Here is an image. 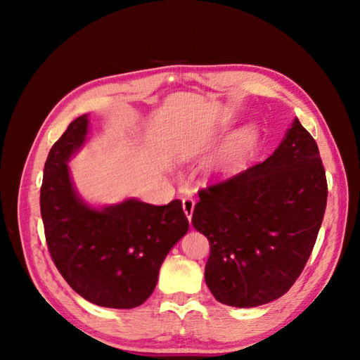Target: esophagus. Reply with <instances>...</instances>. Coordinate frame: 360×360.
<instances>
[{
    "mask_svg": "<svg viewBox=\"0 0 360 360\" xmlns=\"http://www.w3.org/2000/svg\"><path fill=\"white\" fill-rule=\"evenodd\" d=\"M182 209H184V213H186V217L188 218V221L192 219L193 209H195V201H193L192 196H186L184 200H182Z\"/></svg>",
    "mask_w": 360,
    "mask_h": 360,
    "instance_id": "esophagus-1",
    "label": "esophagus"
}]
</instances>
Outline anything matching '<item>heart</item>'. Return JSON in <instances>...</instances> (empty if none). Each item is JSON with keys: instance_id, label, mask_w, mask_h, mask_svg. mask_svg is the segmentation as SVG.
Segmentation results:
<instances>
[{"instance_id": "b5f03b06", "label": "heart", "mask_w": 360, "mask_h": 360, "mask_svg": "<svg viewBox=\"0 0 360 360\" xmlns=\"http://www.w3.org/2000/svg\"><path fill=\"white\" fill-rule=\"evenodd\" d=\"M258 141V133L254 127H246L236 131L229 141L213 162V168L219 174H232L240 172L246 160L254 151Z\"/></svg>"}]
</instances>
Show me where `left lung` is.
Returning <instances> with one entry per match:
<instances>
[{
  "label": "left lung",
  "mask_w": 360,
  "mask_h": 360,
  "mask_svg": "<svg viewBox=\"0 0 360 360\" xmlns=\"http://www.w3.org/2000/svg\"><path fill=\"white\" fill-rule=\"evenodd\" d=\"M192 223L207 236L205 283L236 308L286 294L314 248L328 186L319 147L298 119L264 162L200 190Z\"/></svg>",
  "instance_id": "left-lung-1"
}]
</instances>
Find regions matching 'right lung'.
<instances>
[{
    "mask_svg": "<svg viewBox=\"0 0 360 360\" xmlns=\"http://www.w3.org/2000/svg\"><path fill=\"white\" fill-rule=\"evenodd\" d=\"M88 134V114L72 120L44 164L40 209L49 254L75 292L103 308L139 307L156 288L160 264L188 231L182 202L127 200L103 209L83 202L68 160Z\"/></svg>",
    "mask_w": 360,
    "mask_h": 360,
    "instance_id": "1",
    "label": "right lung"
}]
</instances>
